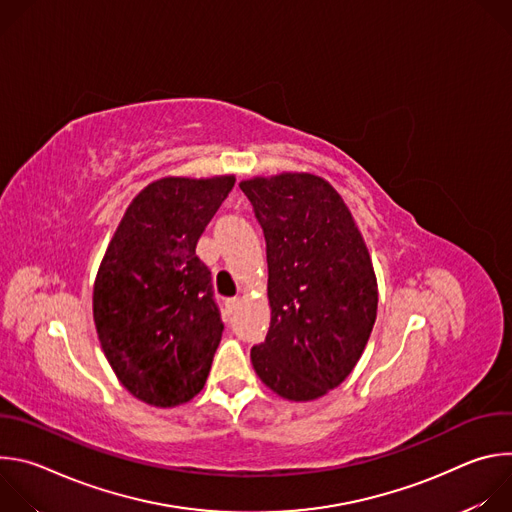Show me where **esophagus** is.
Instances as JSON below:
<instances>
[{
  "mask_svg": "<svg viewBox=\"0 0 512 512\" xmlns=\"http://www.w3.org/2000/svg\"><path fill=\"white\" fill-rule=\"evenodd\" d=\"M239 306H241V300H239V298H231V300H227V310H229L231 314H235V312L239 310Z\"/></svg>",
  "mask_w": 512,
  "mask_h": 512,
  "instance_id": "1",
  "label": "esophagus"
}]
</instances>
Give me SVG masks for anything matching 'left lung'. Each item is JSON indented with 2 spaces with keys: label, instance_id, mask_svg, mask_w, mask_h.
Masks as SVG:
<instances>
[{
  "label": "left lung",
  "instance_id": "obj_1",
  "mask_svg": "<svg viewBox=\"0 0 512 512\" xmlns=\"http://www.w3.org/2000/svg\"><path fill=\"white\" fill-rule=\"evenodd\" d=\"M263 229L271 326L251 348L259 379L318 399L354 369L377 318V279L338 192L312 174L241 182Z\"/></svg>",
  "mask_w": 512,
  "mask_h": 512
}]
</instances>
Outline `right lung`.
Segmentation results:
<instances>
[{
	"mask_svg": "<svg viewBox=\"0 0 512 512\" xmlns=\"http://www.w3.org/2000/svg\"><path fill=\"white\" fill-rule=\"evenodd\" d=\"M235 186L162 178L129 204L99 267L93 318L103 352L137 399L174 407L206 383L225 324L196 243Z\"/></svg>",
	"mask_w": 512,
	"mask_h": 512,
	"instance_id": "1",
	"label": "right lung"
}]
</instances>
